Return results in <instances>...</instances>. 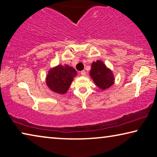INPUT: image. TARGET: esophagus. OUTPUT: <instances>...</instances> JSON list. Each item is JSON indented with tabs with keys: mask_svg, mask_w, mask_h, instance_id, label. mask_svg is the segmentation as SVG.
<instances>
[{
	"mask_svg": "<svg viewBox=\"0 0 157 157\" xmlns=\"http://www.w3.org/2000/svg\"><path fill=\"white\" fill-rule=\"evenodd\" d=\"M81 75H82V76H85V75H86V71H81Z\"/></svg>",
	"mask_w": 157,
	"mask_h": 157,
	"instance_id": "1",
	"label": "esophagus"
}]
</instances>
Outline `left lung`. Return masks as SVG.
<instances>
[{"instance_id": "1", "label": "left lung", "mask_w": 157, "mask_h": 157, "mask_svg": "<svg viewBox=\"0 0 157 157\" xmlns=\"http://www.w3.org/2000/svg\"><path fill=\"white\" fill-rule=\"evenodd\" d=\"M90 75L95 84L102 90L109 88L113 84L114 78L112 72L100 60L93 62Z\"/></svg>"}]
</instances>
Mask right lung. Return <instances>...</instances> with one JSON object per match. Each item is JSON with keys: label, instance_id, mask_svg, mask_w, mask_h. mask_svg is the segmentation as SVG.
Wrapping results in <instances>:
<instances>
[{"label": "right lung", "instance_id": "add662e5", "mask_svg": "<svg viewBox=\"0 0 157 157\" xmlns=\"http://www.w3.org/2000/svg\"><path fill=\"white\" fill-rule=\"evenodd\" d=\"M76 71L68 65H59L50 69L46 78V84L50 90L59 94H64L71 86Z\"/></svg>", "mask_w": 157, "mask_h": 157}]
</instances>
